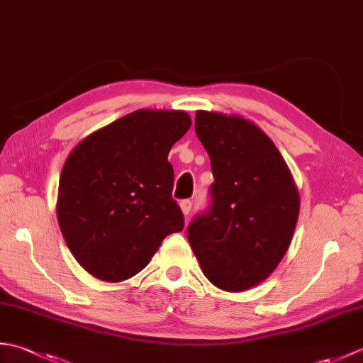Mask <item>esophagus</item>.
Returning a JSON list of instances; mask_svg holds the SVG:
<instances>
[{"label":"esophagus","mask_w":363,"mask_h":363,"mask_svg":"<svg viewBox=\"0 0 363 363\" xmlns=\"http://www.w3.org/2000/svg\"><path fill=\"white\" fill-rule=\"evenodd\" d=\"M181 211L187 217V215L191 211V201H190V199H184V201H181Z\"/></svg>","instance_id":"esophagus-1"}]
</instances>
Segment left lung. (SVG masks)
Listing matches in <instances>:
<instances>
[{
	"instance_id": "1",
	"label": "left lung",
	"mask_w": 363,
	"mask_h": 363,
	"mask_svg": "<svg viewBox=\"0 0 363 363\" xmlns=\"http://www.w3.org/2000/svg\"><path fill=\"white\" fill-rule=\"evenodd\" d=\"M195 133L211 157V206L187 238L215 287L243 291L273 273L291 242L298 190L274 143L242 117L198 111Z\"/></svg>"
}]
</instances>
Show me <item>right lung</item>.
<instances>
[{
    "mask_svg": "<svg viewBox=\"0 0 363 363\" xmlns=\"http://www.w3.org/2000/svg\"><path fill=\"white\" fill-rule=\"evenodd\" d=\"M190 125L182 111H135L70 152L59 181L57 220L74 259L91 276L129 279L168 234L184 229L168 152Z\"/></svg>",
    "mask_w": 363,
    "mask_h": 363,
    "instance_id": "obj_1",
    "label": "right lung"
}]
</instances>
